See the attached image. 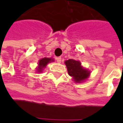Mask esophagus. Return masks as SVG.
<instances>
[{
	"label": "esophagus",
	"mask_w": 123,
	"mask_h": 123,
	"mask_svg": "<svg viewBox=\"0 0 123 123\" xmlns=\"http://www.w3.org/2000/svg\"><path fill=\"white\" fill-rule=\"evenodd\" d=\"M56 61L58 62V63H60V62H61V57H58V58H56Z\"/></svg>",
	"instance_id": "34e87169"
}]
</instances>
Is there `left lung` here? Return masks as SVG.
<instances>
[{
	"label": "left lung",
	"instance_id": "8db88e82",
	"mask_svg": "<svg viewBox=\"0 0 123 123\" xmlns=\"http://www.w3.org/2000/svg\"><path fill=\"white\" fill-rule=\"evenodd\" d=\"M68 72L70 76L73 77L74 81L76 83H80L85 80L90 75V71L84 69L81 66V63L78 61L69 59L65 62Z\"/></svg>",
	"mask_w": 123,
	"mask_h": 123
}]
</instances>
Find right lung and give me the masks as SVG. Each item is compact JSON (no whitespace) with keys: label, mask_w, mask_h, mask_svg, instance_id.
Instances as JSON below:
<instances>
[{"label":"right lung","mask_w":123,"mask_h":123,"mask_svg":"<svg viewBox=\"0 0 123 123\" xmlns=\"http://www.w3.org/2000/svg\"><path fill=\"white\" fill-rule=\"evenodd\" d=\"M53 60L51 58H42L41 60L39 61V65H38V68H37V72H41L43 70V69L47 65L48 63H49L50 62L53 61Z\"/></svg>","instance_id":"obj_1"}]
</instances>
